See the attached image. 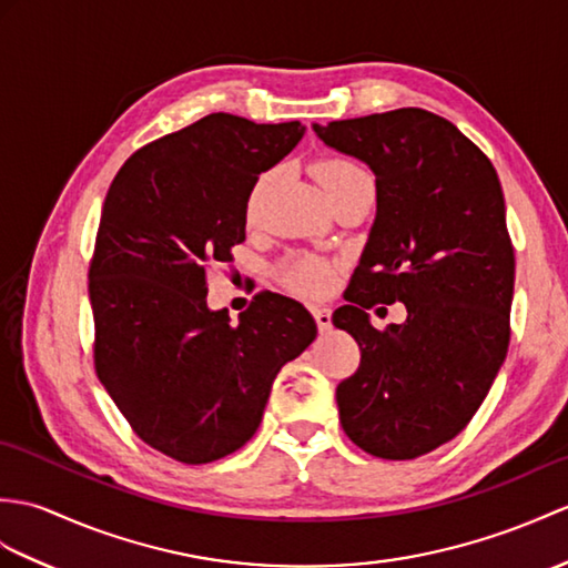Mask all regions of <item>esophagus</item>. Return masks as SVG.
I'll return each instance as SVG.
<instances>
[{"label":"esophagus","mask_w":568,"mask_h":568,"mask_svg":"<svg viewBox=\"0 0 568 568\" xmlns=\"http://www.w3.org/2000/svg\"><path fill=\"white\" fill-rule=\"evenodd\" d=\"M312 314H314L316 326H320V332H328V328H332V310L312 307Z\"/></svg>","instance_id":"esophagus-1"}]
</instances>
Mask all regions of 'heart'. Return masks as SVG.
<instances>
[{
	"label": "heart",
	"instance_id": "b5f03b06",
	"mask_svg": "<svg viewBox=\"0 0 568 568\" xmlns=\"http://www.w3.org/2000/svg\"><path fill=\"white\" fill-rule=\"evenodd\" d=\"M314 174H316V179H320L322 189L328 197L336 195L341 189L351 186L353 181L367 176L358 164L341 160V156H326V160H320L314 164ZM268 181H271V174H261L254 181L252 191H248V197H246V215L248 217L256 213L258 201H261L263 191H266ZM285 281H287V285H293L295 290H300V293H305V295H322L328 287H332L334 263L322 258V256H302V258L290 263L285 271Z\"/></svg>",
	"mask_w": 568,
	"mask_h": 568
}]
</instances>
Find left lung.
I'll use <instances>...</instances> for the list:
<instances>
[{
  "instance_id": "1",
  "label": "left lung",
  "mask_w": 568,
  "mask_h": 568,
  "mask_svg": "<svg viewBox=\"0 0 568 568\" xmlns=\"http://www.w3.org/2000/svg\"><path fill=\"white\" fill-rule=\"evenodd\" d=\"M312 130L371 166L377 191L348 305L332 316L361 346L336 387L341 426L365 453L414 459L469 424L506 361L516 256L504 191L489 156L424 109ZM377 301H404L405 324L377 333Z\"/></svg>"
}]
</instances>
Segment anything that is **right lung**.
Segmentation results:
<instances>
[{
  "mask_svg": "<svg viewBox=\"0 0 568 568\" xmlns=\"http://www.w3.org/2000/svg\"><path fill=\"white\" fill-rule=\"evenodd\" d=\"M305 135L210 113L144 144L105 193L89 300L101 385L140 438L183 465L256 433L275 375L316 338L300 302L261 293L240 322L207 307L205 271L244 242L258 174Z\"/></svg>",
  "mask_w": 568,
  "mask_h": 568,
  "instance_id": "right-lung-1",
  "label": "right lung"
}]
</instances>
